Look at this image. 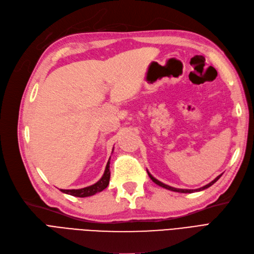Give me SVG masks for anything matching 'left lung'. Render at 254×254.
Masks as SVG:
<instances>
[{
    "label": "left lung",
    "instance_id": "left-lung-1",
    "mask_svg": "<svg viewBox=\"0 0 254 254\" xmlns=\"http://www.w3.org/2000/svg\"><path fill=\"white\" fill-rule=\"evenodd\" d=\"M148 172V171H147ZM148 176H149V178L152 180V182H154L156 185H159V186H161V187H163V188H166V189H168V190H171V191H176V192H181V193H192V192H195V191H202V190H205V189H207L208 187H210V186H212L213 184L220 179L221 177H222V174L221 176H218V177H216L212 182H210L209 184H207V185H205V186H203V187H200V188H198V189H179V188H174V187H171V186H168V185H166V184H164V183H162V182H160V181H157L155 178H153L151 174L148 172Z\"/></svg>",
    "mask_w": 254,
    "mask_h": 254
}]
</instances>
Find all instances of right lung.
<instances>
[{"mask_svg": "<svg viewBox=\"0 0 254 254\" xmlns=\"http://www.w3.org/2000/svg\"><path fill=\"white\" fill-rule=\"evenodd\" d=\"M113 151V149H112ZM110 160V159H109ZM110 161H108L107 165H106V168H105L104 174L103 177L100 179V181H98L95 184L91 186L88 187H85V188H81V189H60L62 192L66 194H70L73 196H77V197H86V196H91L95 193H98V192L103 191L104 189H106L108 184H109V180H110Z\"/></svg>", "mask_w": 254, "mask_h": 254, "instance_id": "add662e5", "label": "right lung"}]
</instances>
